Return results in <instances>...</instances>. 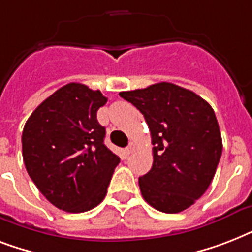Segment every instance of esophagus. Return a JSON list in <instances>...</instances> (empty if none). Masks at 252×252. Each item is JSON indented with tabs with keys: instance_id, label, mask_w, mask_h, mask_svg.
I'll return each instance as SVG.
<instances>
[{
	"instance_id": "1",
	"label": "esophagus",
	"mask_w": 252,
	"mask_h": 252,
	"mask_svg": "<svg viewBox=\"0 0 252 252\" xmlns=\"http://www.w3.org/2000/svg\"><path fill=\"white\" fill-rule=\"evenodd\" d=\"M136 150V144H133V142H130L129 145H128V148L126 149V156H129V154H132Z\"/></svg>"
}]
</instances>
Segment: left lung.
<instances>
[{
  "mask_svg": "<svg viewBox=\"0 0 252 252\" xmlns=\"http://www.w3.org/2000/svg\"><path fill=\"white\" fill-rule=\"evenodd\" d=\"M119 95L140 110L152 134L153 166L138 178L142 197L163 213L189 208L212 183L222 154L211 104L170 82Z\"/></svg>",
  "mask_w": 252,
  "mask_h": 252,
  "instance_id": "left-lung-1",
  "label": "left lung"
}]
</instances>
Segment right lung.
Masks as SVG:
<instances>
[{"instance_id": "obj_1", "label": "right lung", "mask_w": 252, "mask_h": 252, "mask_svg": "<svg viewBox=\"0 0 252 252\" xmlns=\"http://www.w3.org/2000/svg\"><path fill=\"white\" fill-rule=\"evenodd\" d=\"M107 102L86 85H65L36 107L22 133L26 170L49 203L70 213L102 203L120 158L104 145L96 111Z\"/></svg>"}]
</instances>
